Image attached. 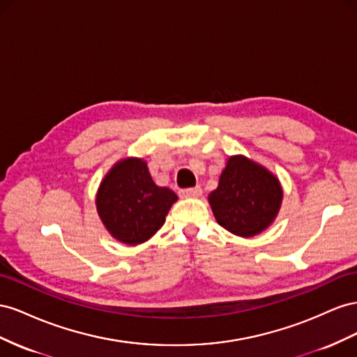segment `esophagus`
Instances as JSON below:
<instances>
[{"label":"esophagus","instance_id":"obj_1","mask_svg":"<svg viewBox=\"0 0 357 357\" xmlns=\"http://www.w3.org/2000/svg\"><path fill=\"white\" fill-rule=\"evenodd\" d=\"M179 196L181 197H199L202 196V188L197 187H191V188H182L179 190Z\"/></svg>","mask_w":357,"mask_h":357}]
</instances>
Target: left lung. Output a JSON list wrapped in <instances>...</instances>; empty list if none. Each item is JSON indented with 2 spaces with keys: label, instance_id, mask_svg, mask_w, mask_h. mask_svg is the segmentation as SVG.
Returning a JSON list of instances; mask_svg holds the SVG:
<instances>
[{
  "label": "left lung",
  "instance_id": "8db88e82",
  "mask_svg": "<svg viewBox=\"0 0 357 357\" xmlns=\"http://www.w3.org/2000/svg\"><path fill=\"white\" fill-rule=\"evenodd\" d=\"M282 200L278 179L247 157H230L218 188L209 195L220 226L250 238L266 229L277 217Z\"/></svg>",
  "mask_w": 357,
  "mask_h": 357
}]
</instances>
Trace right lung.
Returning a JSON list of instances; mask_svg holds the SVG:
<instances>
[{"label": "right lung", "mask_w": 357, "mask_h": 357, "mask_svg": "<svg viewBox=\"0 0 357 357\" xmlns=\"http://www.w3.org/2000/svg\"><path fill=\"white\" fill-rule=\"evenodd\" d=\"M176 200L172 190L154 184L144 160L127 158L107 173L96 203L110 235L128 245H137L165 224Z\"/></svg>", "instance_id": "1"}]
</instances>
